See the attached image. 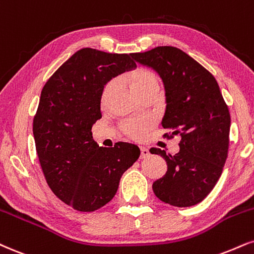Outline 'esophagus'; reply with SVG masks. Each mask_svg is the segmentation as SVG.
<instances>
[{"instance_id": "34e87169", "label": "esophagus", "mask_w": 254, "mask_h": 254, "mask_svg": "<svg viewBox=\"0 0 254 254\" xmlns=\"http://www.w3.org/2000/svg\"><path fill=\"white\" fill-rule=\"evenodd\" d=\"M149 155H150V151H149V149L144 148V146H140V158L149 157Z\"/></svg>"}]
</instances>
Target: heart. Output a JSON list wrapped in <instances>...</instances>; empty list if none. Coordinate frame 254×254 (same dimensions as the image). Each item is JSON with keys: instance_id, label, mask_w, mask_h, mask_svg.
Returning a JSON list of instances; mask_svg holds the SVG:
<instances>
[{"instance_id": "heart-1", "label": "heart", "mask_w": 254, "mask_h": 254, "mask_svg": "<svg viewBox=\"0 0 254 254\" xmlns=\"http://www.w3.org/2000/svg\"><path fill=\"white\" fill-rule=\"evenodd\" d=\"M129 82L132 86L133 91L140 96L145 92V91L150 90L152 87L160 86L158 79L154 73L146 69H137V71L130 73L129 74ZM118 80L117 79H111V80L106 82V85L103 88L102 92V104H106L108 100L114 93V91L117 87ZM154 125V121L150 117L145 118H137V119H127L122 124V130L127 136L131 137L133 139H140L143 136L151 129Z\"/></svg>"}]
</instances>
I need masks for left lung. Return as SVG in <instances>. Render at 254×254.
<instances>
[{
  "mask_svg": "<svg viewBox=\"0 0 254 254\" xmlns=\"http://www.w3.org/2000/svg\"><path fill=\"white\" fill-rule=\"evenodd\" d=\"M131 57L161 77L167 103L162 127L172 130L170 137H181L180 151L173 156L150 149L168 166L164 176L152 183V190L172 206H194L214 188L227 158L231 116L218 82L196 60L172 46Z\"/></svg>",
  "mask_w": 254,
  "mask_h": 254,
  "instance_id": "obj_1",
  "label": "left lung"
}]
</instances>
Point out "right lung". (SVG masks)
<instances>
[{
  "label": "right lung",
  "mask_w": 254,
  "mask_h": 254,
  "mask_svg": "<svg viewBox=\"0 0 254 254\" xmlns=\"http://www.w3.org/2000/svg\"><path fill=\"white\" fill-rule=\"evenodd\" d=\"M130 56L82 48L41 91L33 121L40 164L52 191L80 212H93L110 202L122 175L140 155L131 143L99 146L91 131L102 118L100 98L106 82L137 67Z\"/></svg>",
  "instance_id": "add662e5"
}]
</instances>
